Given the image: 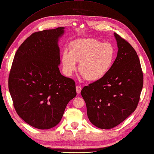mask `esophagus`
<instances>
[{
    "mask_svg": "<svg viewBox=\"0 0 154 154\" xmlns=\"http://www.w3.org/2000/svg\"><path fill=\"white\" fill-rule=\"evenodd\" d=\"M76 93H77V94H79L80 92H81V91H82V87L80 86L79 85H78V86H76Z\"/></svg>",
    "mask_w": 154,
    "mask_h": 154,
    "instance_id": "1",
    "label": "esophagus"
}]
</instances>
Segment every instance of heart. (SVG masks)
<instances>
[{
	"label": "heart",
	"mask_w": 154,
	"mask_h": 154,
	"mask_svg": "<svg viewBox=\"0 0 154 154\" xmlns=\"http://www.w3.org/2000/svg\"><path fill=\"white\" fill-rule=\"evenodd\" d=\"M115 47L109 42L103 43L94 38L78 39L69 45V51L64 49L61 56L62 69L66 76H71L77 69L90 82L105 78L116 60Z\"/></svg>",
	"instance_id": "obj_1"
}]
</instances>
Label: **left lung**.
Instances as JSON below:
<instances>
[{"mask_svg":"<svg viewBox=\"0 0 154 154\" xmlns=\"http://www.w3.org/2000/svg\"><path fill=\"white\" fill-rule=\"evenodd\" d=\"M114 36L119 50L112 69L81 91L90 121L101 129L115 127L135 110L143 83L135 50L119 34Z\"/></svg>","mask_w":154,"mask_h":154,"instance_id":"1","label":"left lung"}]
</instances>
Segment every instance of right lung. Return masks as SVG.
Listing matches in <instances>:
<instances>
[{"mask_svg": "<svg viewBox=\"0 0 154 154\" xmlns=\"http://www.w3.org/2000/svg\"><path fill=\"white\" fill-rule=\"evenodd\" d=\"M64 27L36 32L17 49L9 77V90L18 115L41 130L61 121L69 101L76 96L74 80L63 76L58 41Z\"/></svg>", "mask_w": 154, "mask_h": 154, "instance_id": "right-lung-1", "label": "right lung"}]
</instances>
